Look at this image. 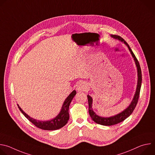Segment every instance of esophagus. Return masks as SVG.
I'll return each instance as SVG.
<instances>
[{
  "label": "esophagus",
  "mask_w": 155,
  "mask_h": 155,
  "mask_svg": "<svg viewBox=\"0 0 155 155\" xmlns=\"http://www.w3.org/2000/svg\"><path fill=\"white\" fill-rule=\"evenodd\" d=\"M87 84L83 81H80L76 86L77 90L78 91H85L87 90Z\"/></svg>",
  "instance_id": "1"
}]
</instances>
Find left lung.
<instances>
[{
	"mask_svg": "<svg viewBox=\"0 0 155 155\" xmlns=\"http://www.w3.org/2000/svg\"><path fill=\"white\" fill-rule=\"evenodd\" d=\"M111 37L115 39H118V40H120L121 41L124 42V44H126V45L128 47L129 50L130 51L132 58H134L136 65L137 69L138 78H137V84L136 93H135L133 99H132L130 105H129V107H127V108H126L124 110V111H123L122 112H121L116 115H114L113 117L105 118V117H100V116L96 115V113L93 111V108H92L93 99L90 96H89V95L87 96V101H88V105H89V114H90L91 118L95 123H96L99 124L104 125V126H112V125L117 124L120 122H122L123 121H124L125 119H126L127 117H129L131 115V114L133 112L134 110L135 109L136 105L137 104L139 97V94H140L141 84H142V72H141V69L140 67L139 62L137 59L136 58V56L134 55V53L132 52V50L130 49L127 43L122 37H121L119 35H112Z\"/></svg>",
	"mask_w": 155,
	"mask_h": 155,
	"instance_id": "obj_1",
	"label": "left lung"
}]
</instances>
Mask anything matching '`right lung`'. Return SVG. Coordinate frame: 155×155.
<instances>
[{
    "instance_id": "add662e5",
    "label": "right lung",
    "mask_w": 155,
    "mask_h": 155,
    "mask_svg": "<svg viewBox=\"0 0 155 155\" xmlns=\"http://www.w3.org/2000/svg\"><path fill=\"white\" fill-rule=\"evenodd\" d=\"M77 92L75 90H74L69 96L65 99L64 101L63 105L62 106L61 110L59 114L53 119L48 121H40L34 119L30 117L28 114H26L21 107L18 105V107L21 113L23 114L26 118L30 121L32 124H34L36 127L43 129V130H53L59 129L63 126H64L69 119V108L70 104L76 94Z\"/></svg>"
}]
</instances>
